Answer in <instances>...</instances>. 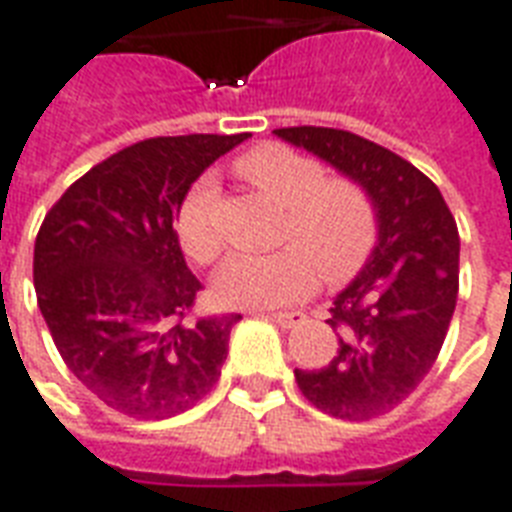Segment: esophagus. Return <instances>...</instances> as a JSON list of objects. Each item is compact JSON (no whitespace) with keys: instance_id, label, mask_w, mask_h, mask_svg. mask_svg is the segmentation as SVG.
I'll return each instance as SVG.
<instances>
[{"instance_id":"obj_1","label":"esophagus","mask_w":512,"mask_h":512,"mask_svg":"<svg viewBox=\"0 0 512 512\" xmlns=\"http://www.w3.org/2000/svg\"><path fill=\"white\" fill-rule=\"evenodd\" d=\"M270 318L280 329H294V326L305 324V313H299V310H286V313H270Z\"/></svg>"}]
</instances>
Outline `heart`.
<instances>
[{
	"instance_id": "heart-1",
	"label": "heart",
	"mask_w": 512,
	"mask_h": 512,
	"mask_svg": "<svg viewBox=\"0 0 512 512\" xmlns=\"http://www.w3.org/2000/svg\"><path fill=\"white\" fill-rule=\"evenodd\" d=\"M234 172L286 207L280 242L264 256L237 253L218 270L213 294L229 307H280L305 299L318 272L329 286L351 280L378 240L375 202L348 178H326L321 161L261 142L234 159ZM215 180L199 178L175 213V234L194 264H213L224 248L215 226Z\"/></svg>"
}]
</instances>
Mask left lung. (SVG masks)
Masks as SVG:
<instances>
[{
	"mask_svg": "<svg viewBox=\"0 0 512 512\" xmlns=\"http://www.w3.org/2000/svg\"><path fill=\"white\" fill-rule=\"evenodd\" d=\"M356 180L375 202L378 245L334 297L340 348L321 370H294L307 402L370 421L402 405L432 370L459 297V229L440 188L388 148L343 129H275Z\"/></svg>",
	"mask_w": 512,
	"mask_h": 512,
	"instance_id": "obj_1",
	"label": "left lung"
}]
</instances>
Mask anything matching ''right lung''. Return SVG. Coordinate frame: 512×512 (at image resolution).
<instances>
[{
    "label": "right lung",
    "instance_id": "1",
    "mask_svg": "<svg viewBox=\"0 0 512 512\" xmlns=\"http://www.w3.org/2000/svg\"><path fill=\"white\" fill-rule=\"evenodd\" d=\"M242 134L151 137L96 164L34 242L37 305L69 372L129 418H169L221 378L240 313H188L202 291L172 229L191 183Z\"/></svg>",
    "mask_w": 512,
    "mask_h": 512
}]
</instances>
